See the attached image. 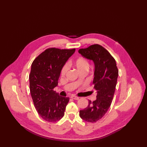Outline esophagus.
Instances as JSON below:
<instances>
[{
  "label": "esophagus",
  "mask_w": 147,
  "mask_h": 147,
  "mask_svg": "<svg viewBox=\"0 0 147 147\" xmlns=\"http://www.w3.org/2000/svg\"><path fill=\"white\" fill-rule=\"evenodd\" d=\"M70 98H72V99H74V100H78V99H79V97L76 96H75V95H71V96H70Z\"/></svg>",
  "instance_id": "esophagus-1"
}]
</instances>
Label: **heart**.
I'll return each instance as SVG.
<instances>
[{
    "mask_svg": "<svg viewBox=\"0 0 147 147\" xmlns=\"http://www.w3.org/2000/svg\"><path fill=\"white\" fill-rule=\"evenodd\" d=\"M74 65L78 71L86 68L88 69V67H89V63L88 61L86 59L83 57H80L77 59L75 61ZM67 70H68V66L66 65L63 67L61 70V75L63 76H65L66 74Z\"/></svg>",
    "mask_w": 147,
    "mask_h": 147,
    "instance_id": "1",
    "label": "heart"
}]
</instances>
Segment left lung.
<instances>
[{
	"label": "left lung",
	"instance_id": "obj_1",
	"mask_svg": "<svg viewBox=\"0 0 147 147\" xmlns=\"http://www.w3.org/2000/svg\"><path fill=\"white\" fill-rule=\"evenodd\" d=\"M78 53L94 63L93 84L96 99L88 101L86 108L80 111V116L84 121L94 123L100 119L109 109L117 84L119 71L115 59L102 46L95 44Z\"/></svg>",
	"mask_w": 147,
	"mask_h": 147
}]
</instances>
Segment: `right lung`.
Listing matches in <instances>:
<instances>
[{"label":"right lung","instance_id":"obj_1","mask_svg":"<svg viewBox=\"0 0 147 147\" xmlns=\"http://www.w3.org/2000/svg\"><path fill=\"white\" fill-rule=\"evenodd\" d=\"M76 49L49 48L32 62L29 76L31 95L39 116L49 122L64 116L69 98L59 96L53 91L57 86L61 70Z\"/></svg>","mask_w":147,"mask_h":147}]
</instances>
